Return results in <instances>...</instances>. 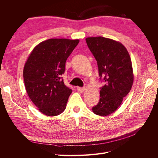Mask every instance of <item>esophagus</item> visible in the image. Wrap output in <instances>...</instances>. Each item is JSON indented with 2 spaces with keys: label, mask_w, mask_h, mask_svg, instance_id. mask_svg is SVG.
Wrapping results in <instances>:
<instances>
[{
  "label": "esophagus",
  "mask_w": 158,
  "mask_h": 158,
  "mask_svg": "<svg viewBox=\"0 0 158 158\" xmlns=\"http://www.w3.org/2000/svg\"><path fill=\"white\" fill-rule=\"evenodd\" d=\"M77 90L79 92H84V90H85V88H82V87H77Z\"/></svg>",
  "instance_id": "34e87169"
}]
</instances>
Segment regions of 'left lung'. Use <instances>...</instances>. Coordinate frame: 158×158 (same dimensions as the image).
Returning <instances> with one entry per match:
<instances>
[{"instance_id":"obj_1","label":"left lung","mask_w":158,"mask_h":158,"mask_svg":"<svg viewBox=\"0 0 158 158\" xmlns=\"http://www.w3.org/2000/svg\"><path fill=\"white\" fill-rule=\"evenodd\" d=\"M85 41L97 61L99 79L105 83L100 88L99 101L92 111L98 115L107 116L116 111L131 89V59L121 43L103 37H87Z\"/></svg>"}]
</instances>
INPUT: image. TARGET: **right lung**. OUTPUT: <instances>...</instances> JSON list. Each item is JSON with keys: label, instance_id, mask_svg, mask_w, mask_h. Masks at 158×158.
<instances>
[{"label": "right lung", "instance_id": "obj_1", "mask_svg": "<svg viewBox=\"0 0 158 158\" xmlns=\"http://www.w3.org/2000/svg\"><path fill=\"white\" fill-rule=\"evenodd\" d=\"M78 43V40H47L33 49L26 61L23 72L26 92L45 115H58L66 109L73 90L66 86L61 76Z\"/></svg>", "mask_w": 158, "mask_h": 158}]
</instances>
